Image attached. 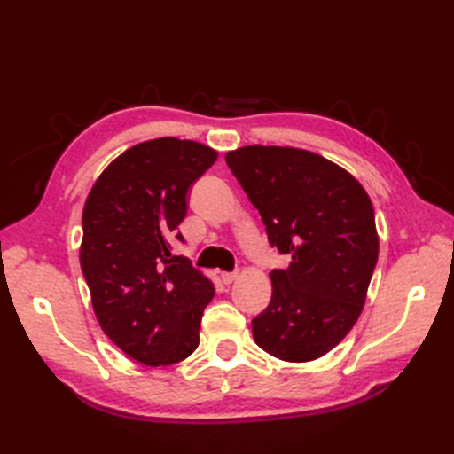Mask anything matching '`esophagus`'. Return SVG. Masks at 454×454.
Wrapping results in <instances>:
<instances>
[{
  "mask_svg": "<svg viewBox=\"0 0 454 454\" xmlns=\"http://www.w3.org/2000/svg\"><path fill=\"white\" fill-rule=\"evenodd\" d=\"M237 277H239V272H222V280H223V284H232L237 280Z\"/></svg>",
  "mask_w": 454,
  "mask_h": 454,
  "instance_id": "34e87169",
  "label": "esophagus"
}]
</instances>
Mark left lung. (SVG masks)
<instances>
[{
  "instance_id": "1",
  "label": "left lung",
  "mask_w": 454,
  "mask_h": 454,
  "mask_svg": "<svg viewBox=\"0 0 454 454\" xmlns=\"http://www.w3.org/2000/svg\"><path fill=\"white\" fill-rule=\"evenodd\" d=\"M227 167L290 267L270 272L269 307L252 320L257 345L310 362L345 339L365 303L379 257L375 212L358 180L305 149L246 145Z\"/></svg>"
}]
</instances>
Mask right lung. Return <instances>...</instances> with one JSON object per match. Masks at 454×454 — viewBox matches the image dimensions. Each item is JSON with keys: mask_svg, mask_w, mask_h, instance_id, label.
<instances>
[{"mask_svg": "<svg viewBox=\"0 0 454 454\" xmlns=\"http://www.w3.org/2000/svg\"><path fill=\"white\" fill-rule=\"evenodd\" d=\"M217 159L191 140L157 138L117 157L92 185L83 210L81 270L104 333L130 358L170 365L199 347L212 282L172 240L187 191Z\"/></svg>", "mask_w": 454, "mask_h": 454, "instance_id": "right-lung-1", "label": "right lung"}]
</instances>
